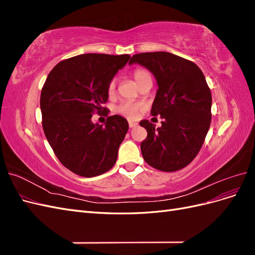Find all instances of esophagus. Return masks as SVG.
<instances>
[{
	"label": "esophagus",
	"instance_id": "esophagus-1",
	"mask_svg": "<svg viewBox=\"0 0 255 255\" xmlns=\"http://www.w3.org/2000/svg\"><path fill=\"white\" fill-rule=\"evenodd\" d=\"M137 126H138V123H136V122H132V121L128 122V127H129V128H135V127H137Z\"/></svg>",
	"mask_w": 255,
	"mask_h": 255
}]
</instances>
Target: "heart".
I'll return each instance as SVG.
<instances>
[{
    "mask_svg": "<svg viewBox=\"0 0 255 255\" xmlns=\"http://www.w3.org/2000/svg\"><path fill=\"white\" fill-rule=\"evenodd\" d=\"M133 76L137 84H139L144 78L146 76H150L149 73L146 72L143 69H136V70L133 72ZM116 90V80H112L109 84V88H107V91H109V95L113 96L115 94ZM145 105L142 102H135V101H123L117 106V113L121 114L122 116H125L128 119H136L139 117V115L141 114L142 111H144Z\"/></svg>",
    "mask_w": 255,
    "mask_h": 255,
    "instance_id": "1",
    "label": "heart"
}]
</instances>
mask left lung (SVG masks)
Wrapping results in <instances>:
<instances>
[{
    "label": "left lung",
    "instance_id": "obj_1",
    "mask_svg": "<svg viewBox=\"0 0 255 255\" xmlns=\"http://www.w3.org/2000/svg\"><path fill=\"white\" fill-rule=\"evenodd\" d=\"M128 64L155 76L151 115L164 119L160 128L140 121L148 132L140 144L143 159L160 171L180 170L197 156L211 126L212 95L204 74L195 63L168 52L135 54Z\"/></svg>",
    "mask_w": 255,
    "mask_h": 255
}]
</instances>
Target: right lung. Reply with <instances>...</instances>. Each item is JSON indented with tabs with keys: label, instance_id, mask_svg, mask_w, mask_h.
<instances>
[{
	"label": "right lung",
	"instance_id": "1",
	"mask_svg": "<svg viewBox=\"0 0 255 255\" xmlns=\"http://www.w3.org/2000/svg\"><path fill=\"white\" fill-rule=\"evenodd\" d=\"M129 57L82 54L60 61L45 80L40 96L43 132L60 163L75 174L97 176L116 164L128 129L127 119L110 116L102 126L91 117L106 111L102 105L109 100V84Z\"/></svg>",
	"mask_w": 255,
	"mask_h": 255
}]
</instances>
